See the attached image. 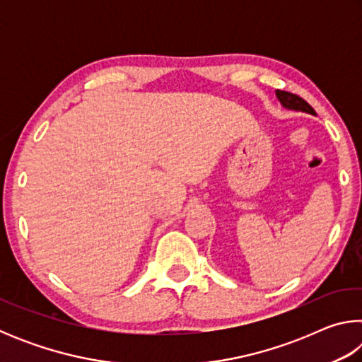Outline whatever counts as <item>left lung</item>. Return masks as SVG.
Segmentation results:
<instances>
[{"instance_id":"1","label":"left lung","mask_w":362,"mask_h":362,"mask_svg":"<svg viewBox=\"0 0 362 362\" xmlns=\"http://www.w3.org/2000/svg\"><path fill=\"white\" fill-rule=\"evenodd\" d=\"M276 97H278V100L281 102V105H283L287 110L316 115L313 107H311L306 100H303L302 97H298L296 94H291V93H286V90H279V89L276 90Z\"/></svg>"}]
</instances>
